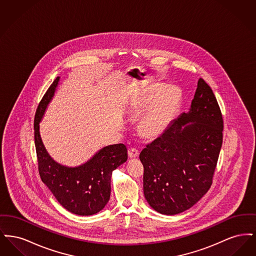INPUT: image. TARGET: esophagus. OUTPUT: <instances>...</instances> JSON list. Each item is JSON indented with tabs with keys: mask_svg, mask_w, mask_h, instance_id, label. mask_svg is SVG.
<instances>
[{
	"mask_svg": "<svg viewBox=\"0 0 256 256\" xmlns=\"http://www.w3.org/2000/svg\"><path fill=\"white\" fill-rule=\"evenodd\" d=\"M139 156V150L135 148H132L128 150V156L130 158H138Z\"/></svg>",
	"mask_w": 256,
	"mask_h": 256,
	"instance_id": "1",
	"label": "esophagus"
}]
</instances>
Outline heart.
<instances>
[{
	"label": "heart",
	"instance_id": "obj_1",
	"mask_svg": "<svg viewBox=\"0 0 256 256\" xmlns=\"http://www.w3.org/2000/svg\"><path fill=\"white\" fill-rule=\"evenodd\" d=\"M182 100L180 89L174 86H154L139 102V108L153 104L139 122V132L146 138L163 134L174 118Z\"/></svg>",
	"mask_w": 256,
	"mask_h": 256
}]
</instances>
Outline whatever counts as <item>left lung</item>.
Instances as JSON below:
<instances>
[{
    "instance_id": "1",
    "label": "left lung",
    "mask_w": 256,
    "mask_h": 256,
    "mask_svg": "<svg viewBox=\"0 0 256 256\" xmlns=\"http://www.w3.org/2000/svg\"><path fill=\"white\" fill-rule=\"evenodd\" d=\"M222 130L216 97L200 78L189 111L172 120L139 156L144 166V195L156 211L176 215L206 194L219 158Z\"/></svg>"
}]
</instances>
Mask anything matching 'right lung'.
Returning <instances> with one entry per match:
<instances>
[{
	"label": "right lung",
	"instance_id": "add662e5",
	"mask_svg": "<svg viewBox=\"0 0 256 256\" xmlns=\"http://www.w3.org/2000/svg\"><path fill=\"white\" fill-rule=\"evenodd\" d=\"M60 78L58 76L50 84L36 113L34 143L38 170L42 182L62 206L74 214L89 216L100 212L108 202L112 172L128 160V150L124 144L104 146L78 167L63 166L50 156L40 136L39 122L54 97Z\"/></svg>",
	"mask_w": 256,
	"mask_h": 256
}]
</instances>
